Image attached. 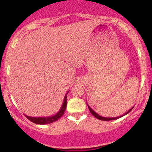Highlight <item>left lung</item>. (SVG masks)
<instances>
[{"mask_svg":"<svg viewBox=\"0 0 152 152\" xmlns=\"http://www.w3.org/2000/svg\"><path fill=\"white\" fill-rule=\"evenodd\" d=\"M87 106H88V108H89V110H90V113H92V115H93V116H95V117L96 118H98V119H99V120H102V121H113V120H115V119H118V118H121L122 116H124V115H126V114H128L129 113L130 111H131L133 109V107H132L131 109H130L129 110L128 112H126V113H125V114L124 115H121V116H118V117H115V118H105V117H102V116H101V115H99V114H97V113H96V112L94 111V110H93V109H91L90 108V107H89V105L87 104Z\"/></svg>","mask_w":152,"mask_h":152,"instance_id":"1","label":"left lung"}]
</instances>
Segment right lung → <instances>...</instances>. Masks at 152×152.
<instances>
[{"label": "right lung", "instance_id": "1", "mask_svg": "<svg viewBox=\"0 0 152 152\" xmlns=\"http://www.w3.org/2000/svg\"><path fill=\"white\" fill-rule=\"evenodd\" d=\"M68 93V92L65 95V98H64L63 104H62V107H61L60 110H59L57 113L54 115L52 116H48V117H29V116L26 115V117L28 119L29 121H31L33 123L37 124H51L53 122L56 121L59 118H60L62 115H63L65 111V109L67 107V95Z\"/></svg>", "mask_w": 152, "mask_h": 152}]
</instances>
